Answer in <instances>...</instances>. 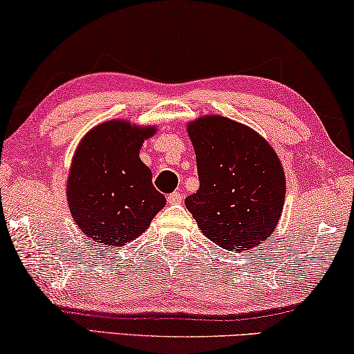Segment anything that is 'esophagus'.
<instances>
[{
	"label": "esophagus",
	"instance_id": "esophagus-1",
	"mask_svg": "<svg viewBox=\"0 0 354 354\" xmlns=\"http://www.w3.org/2000/svg\"><path fill=\"white\" fill-rule=\"evenodd\" d=\"M183 201V194L180 192H174L172 194L167 196V203L169 204H180Z\"/></svg>",
	"mask_w": 354,
	"mask_h": 354
}]
</instances>
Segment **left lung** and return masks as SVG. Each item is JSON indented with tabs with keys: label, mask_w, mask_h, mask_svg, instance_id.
<instances>
[{
	"label": "left lung",
	"mask_w": 354,
	"mask_h": 354,
	"mask_svg": "<svg viewBox=\"0 0 354 354\" xmlns=\"http://www.w3.org/2000/svg\"><path fill=\"white\" fill-rule=\"evenodd\" d=\"M196 151L199 189L185 199L199 230L230 252L268 241L285 204L286 178L279 155L247 124L221 115L187 123Z\"/></svg>",
	"instance_id": "8db88e82"
}]
</instances>
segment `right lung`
<instances>
[{
  "mask_svg": "<svg viewBox=\"0 0 354 354\" xmlns=\"http://www.w3.org/2000/svg\"><path fill=\"white\" fill-rule=\"evenodd\" d=\"M156 127L109 120L86 133L71 161L66 196L71 215L97 245L122 247L150 226L166 205L139 158Z\"/></svg>",
  "mask_w": 354,
  "mask_h": 354,
  "instance_id": "1",
  "label": "right lung"
}]
</instances>
